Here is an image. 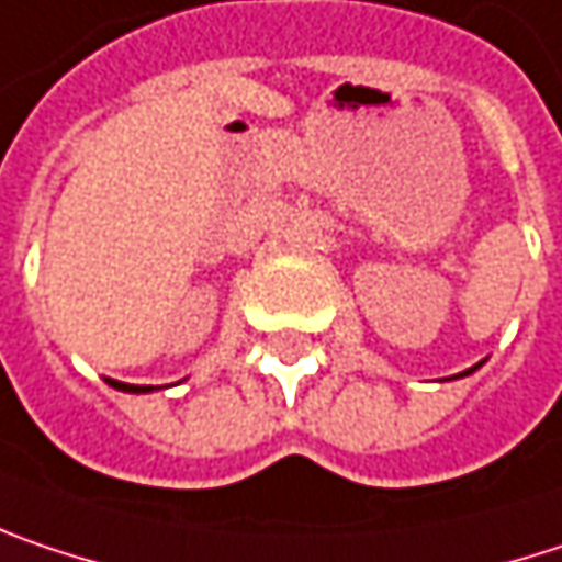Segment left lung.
Listing matches in <instances>:
<instances>
[{
  "mask_svg": "<svg viewBox=\"0 0 562 562\" xmlns=\"http://www.w3.org/2000/svg\"><path fill=\"white\" fill-rule=\"evenodd\" d=\"M476 368H480V364H476ZM476 368H470V371H463V374H473V371H476Z\"/></svg>",
  "mask_w": 562,
  "mask_h": 562,
  "instance_id": "obj_1",
  "label": "left lung"
}]
</instances>
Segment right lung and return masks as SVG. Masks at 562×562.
<instances>
[{
	"label": "right lung",
	"instance_id": "obj_1",
	"mask_svg": "<svg viewBox=\"0 0 562 562\" xmlns=\"http://www.w3.org/2000/svg\"><path fill=\"white\" fill-rule=\"evenodd\" d=\"M114 390H124V393H149L153 386H140V383H121V381H111Z\"/></svg>",
	"mask_w": 562,
	"mask_h": 562
}]
</instances>
